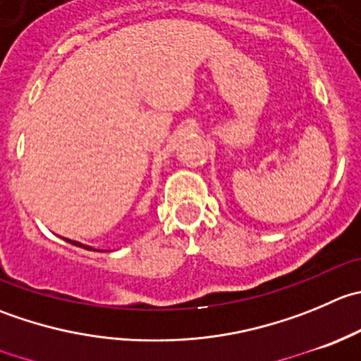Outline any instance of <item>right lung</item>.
I'll list each match as a JSON object with an SVG mask.
<instances>
[{"label": "right lung", "instance_id": "right-lung-1", "mask_svg": "<svg viewBox=\"0 0 361 361\" xmlns=\"http://www.w3.org/2000/svg\"><path fill=\"white\" fill-rule=\"evenodd\" d=\"M63 240H65V241H68V243H72V245H75V247H82V248H86V250L106 252V250H99V248H93V247H90V245H84V243H80V241H75V240H68V238H63Z\"/></svg>", "mask_w": 361, "mask_h": 361}]
</instances>
